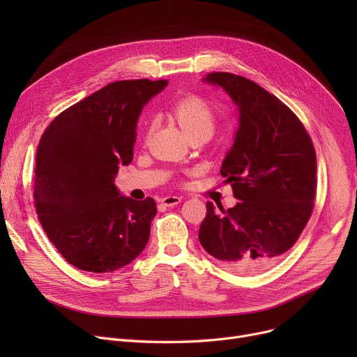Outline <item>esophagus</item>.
Returning a JSON list of instances; mask_svg holds the SVG:
<instances>
[{"label": "esophagus", "mask_w": 357, "mask_h": 357, "mask_svg": "<svg viewBox=\"0 0 357 357\" xmlns=\"http://www.w3.org/2000/svg\"><path fill=\"white\" fill-rule=\"evenodd\" d=\"M181 201H182V198L176 197V195H167L160 199V202L163 205H166V207H175V205H178Z\"/></svg>", "instance_id": "esophagus-1"}]
</instances>
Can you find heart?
Wrapping results in <instances>:
<instances>
[{"instance_id": "b5f03b06", "label": "heart", "mask_w": 357, "mask_h": 357, "mask_svg": "<svg viewBox=\"0 0 357 357\" xmlns=\"http://www.w3.org/2000/svg\"><path fill=\"white\" fill-rule=\"evenodd\" d=\"M171 114L190 139L195 136L208 139L213 136L217 126V117L211 105L195 93L178 100L171 108ZM146 130L149 135L152 130V121L146 123Z\"/></svg>"}]
</instances>
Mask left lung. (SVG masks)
<instances>
[{"label": "left lung", "mask_w": 357, "mask_h": 357, "mask_svg": "<svg viewBox=\"0 0 357 357\" xmlns=\"http://www.w3.org/2000/svg\"><path fill=\"white\" fill-rule=\"evenodd\" d=\"M238 107L234 144L221 166L236 207L207 202L199 243L224 268L256 273L272 266L301 236L314 208L317 156L304 124L273 93L230 72H210Z\"/></svg>", "instance_id": "8db88e82"}]
</instances>
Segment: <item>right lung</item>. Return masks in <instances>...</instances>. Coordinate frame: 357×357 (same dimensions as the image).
<instances>
[{"instance_id":"right-lung-1","label":"right lung","mask_w":357,"mask_h":357,"mask_svg":"<svg viewBox=\"0 0 357 357\" xmlns=\"http://www.w3.org/2000/svg\"><path fill=\"white\" fill-rule=\"evenodd\" d=\"M166 84L111 82L56 116L37 146V217L53 246L81 271H117L147 245L156 202L120 197L114 179L133 160L143 105Z\"/></svg>"}]
</instances>
